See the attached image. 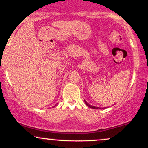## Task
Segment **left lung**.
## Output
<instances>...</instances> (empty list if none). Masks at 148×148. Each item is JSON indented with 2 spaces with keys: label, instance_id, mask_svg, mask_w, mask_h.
Masks as SVG:
<instances>
[{
  "label": "left lung",
  "instance_id": "8db88e82",
  "mask_svg": "<svg viewBox=\"0 0 148 148\" xmlns=\"http://www.w3.org/2000/svg\"><path fill=\"white\" fill-rule=\"evenodd\" d=\"M84 101H85V100H84ZM85 103H86V104L88 106H89L90 108H94V109H97V108H98V107H95V106H92V105H90L89 103H88L87 101H85Z\"/></svg>",
  "mask_w": 148,
  "mask_h": 148
}]
</instances>
